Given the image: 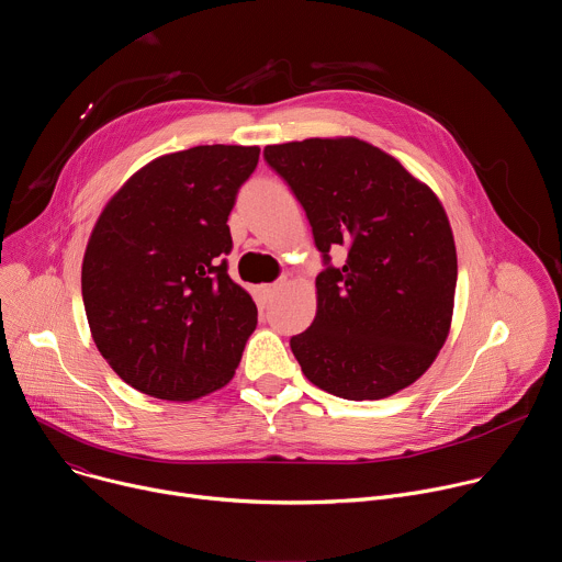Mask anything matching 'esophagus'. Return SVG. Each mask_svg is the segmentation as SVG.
Segmentation results:
<instances>
[{"label": "esophagus", "mask_w": 562, "mask_h": 562, "mask_svg": "<svg viewBox=\"0 0 562 562\" xmlns=\"http://www.w3.org/2000/svg\"><path fill=\"white\" fill-rule=\"evenodd\" d=\"M284 286H286V280H278V282H273V284H267V286H265V293H267V295H276V293H280Z\"/></svg>", "instance_id": "1"}]
</instances>
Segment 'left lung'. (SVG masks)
Here are the masks:
<instances>
[{"label":"left lung","instance_id":"1","mask_svg":"<svg viewBox=\"0 0 562 562\" xmlns=\"http://www.w3.org/2000/svg\"><path fill=\"white\" fill-rule=\"evenodd\" d=\"M267 162L306 211L319 254L315 317L291 338L308 382L345 400H380L438 358L453 317L456 243L438 195L358 137L269 144Z\"/></svg>","mask_w":562,"mask_h":562}]
</instances>
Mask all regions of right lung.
<instances>
[{
	"mask_svg": "<svg viewBox=\"0 0 562 562\" xmlns=\"http://www.w3.org/2000/svg\"><path fill=\"white\" fill-rule=\"evenodd\" d=\"M258 146H193L135 171L102 209L85 251L93 342L133 389L191 403L231 382L258 325L231 280L228 213Z\"/></svg>",
	"mask_w": 562,
	"mask_h": 562,
	"instance_id": "obj_1",
	"label": "right lung"
}]
</instances>
